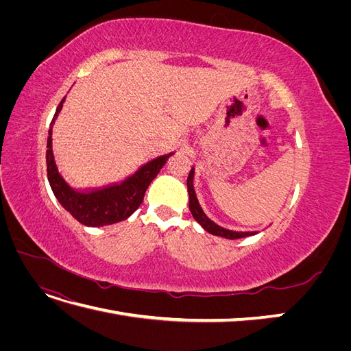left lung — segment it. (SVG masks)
I'll return each instance as SVG.
<instances>
[{
  "mask_svg": "<svg viewBox=\"0 0 351 351\" xmlns=\"http://www.w3.org/2000/svg\"><path fill=\"white\" fill-rule=\"evenodd\" d=\"M193 176H195V168L190 169L189 177H187V192H189V209L192 212L193 218L199 222V224L204 227V230H206L208 232L214 236H219V237H224V239H230V240H236V239H241V237H247V236H254L256 234V231L253 232H241V231H231L227 230L224 227H219L218 224H215L214 221H210L206 215L204 209L200 208L199 205V200L196 197V192H195V187H193Z\"/></svg>",
  "mask_w": 351,
  "mask_h": 351,
  "instance_id": "8db88e82",
  "label": "left lung"
}]
</instances>
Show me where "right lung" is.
<instances>
[{"label": "right lung", "mask_w": 351, "mask_h": 351, "mask_svg": "<svg viewBox=\"0 0 351 351\" xmlns=\"http://www.w3.org/2000/svg\"><path fill=\"white\" fill-rule=\"evenodd\" d=\"M64 99L57 107L54 119H52L49 125V136L47 141V173L52 192H54L61 206L69 210L83 226L102 227L127 219L141 206L147 186L161 171V168L173 154L152 159L151 162L141 167L132 177L125 178L120 184L95 189L89 190V192L74 190L58 173L54 154H52V124H54L58 112L61 111Z\"/></svg>", "instance_id": "right-lung-1"}]
</instances>
